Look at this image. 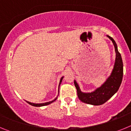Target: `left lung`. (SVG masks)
I'll return each mask as SVG.
<instances>
[{
  "label": "left lung",
  "instance_id": "obj_1",
  "mask_svg": "<svg viewBox=\"0 0 131 131\" xmlns=\"http://www.w3.org/2000/svg\"><path fill=\"white\" fill-rule=\"evenodd\" d=\"M111 39L115 47L116 58L113 69L110 77L107 79L104 84L91 93H83L80 91L78 84L74 81V84L77 89V96L81 101L89 104L98 106L104 104L118 91L122 82L123 75V64L121 54L117 50V44L113 38L107 36Z\"/></svg>",
  "mask_w": 131,
  "mask_h": 131
}]
</instances>
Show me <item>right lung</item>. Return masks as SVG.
<instances>
[{"mask_svg":"<svg viewBox=\"0 0 131 131\" xmlns=\"http://www.w3.org/2000/svg\"><path fill=\"white\" fill-rule=\"evenodd\" d=\"M63 77H62V78H61V79H60V84H59V86H60V84H61V83H62V79H63ZM57 99V98H56L55 99H54V100H52V101H50V102H46V103H42V104H34V103H31L29 102H27L29 104L31 105V106H35V107H40V106H47V105H48L50 104H51L52 102H53L55 101Z\"/></svg>","mask_w":131,"mask_h":131,"instance_id":"1","label":"right lung"}]
</instances>
